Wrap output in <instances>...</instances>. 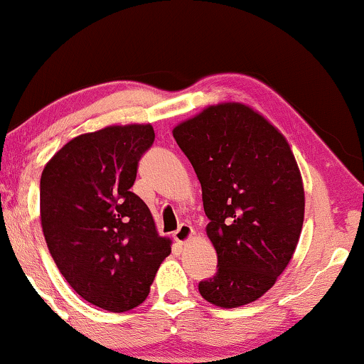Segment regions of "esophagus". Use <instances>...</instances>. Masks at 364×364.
I'll return each mask as SVG.
<instances>
[{
	"instance_id": "1",
	"label": "esophagus",
	"mask_w": 364,
	"mask_h": 364,
	"mask_svg": "<svg viewBox=\"0 0 364 364\" xmlns=\"http://www.w3.org/2000/svg\"><path fill=\"white\" fill-rule=\"evenodd\" d=\"M192 236H193V226L187 223H182L177 228V231H173V240L181 245H186Z\"/></svg>"
}]
</instances>
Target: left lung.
Instances as JSON below:
<instances>
[{
	"label": "left lung",
	"instance_id": "obj_1",
	"mask_svg": "<svg viewBox=\"0 0 364 364\" xmlns=\"http://www.w3.org/2000/svg\"><path fill=\"white\" fill-rule=\"evenodd\" d=\"M202 186L218 271L200 296L223 309L269 291L296 251L304 186L286 138L243 103H220L172 131Z\"/></svg>",
	"mask_w": 364,
	"mask_h": 364
}]
</instances>
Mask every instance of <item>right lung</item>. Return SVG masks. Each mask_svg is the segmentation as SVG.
<instances>
[{
  "label": "right lung",
  "mask_w": 364,
  "mask_h": 364,
  "mask_svg": "<svg viewBox=\"0 0 364 364\" xmlns=\"http://www.w3.org/2000/svg\"><path fill=\"white\" fill-rule=\"evenodd\" d=\"M151 124L107 126L57 151L41 176V225L50 256L83 300L109 312L143 304L171 240L131 192Z\"/></svg>",
  "instance_id": "obj_1"
}]
</instances>
